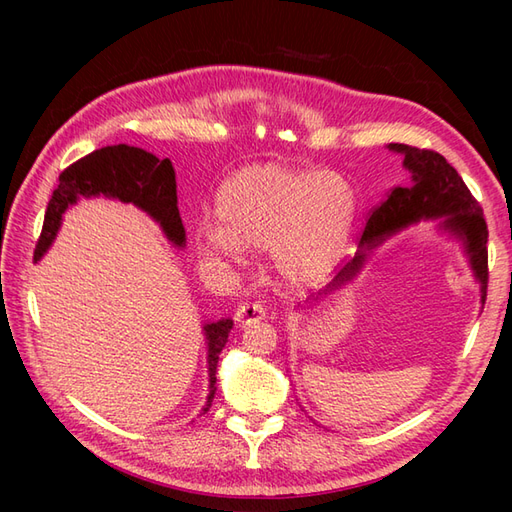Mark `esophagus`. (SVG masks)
I'll list each match as a JSON object with an SVG mask.
<instances>
[{
	"mask_svg": "<svg viewBox=\"0 0 512 512\" xmlns=\"http://www.w3.org/2000/svg\"><path fill=\"white\" fill-rule=\"evenodd\" d=\"M265 318V307L258 303H241L235 312V322L239 327H250Z\"/></svg>",
	"mask_w": 512,
	"mask_h": 512,
	"instance_id": "esophagus-1",
	"label": "esophagus"
}]
</instances>
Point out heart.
Segmentation results:
<instances>
[{"instance_id": "1", "label": "heart", "mask_w": 512, "mask_h": 512, "mask_svg": "<svg viewBox=\"0 0 512 512\" xmlns=\"http://www.w3.org/2000/svg\"><path fill=\"white\" fill-rule=\"evenodd\" d=\"M215 220L200 224L198 250L211 260H239L269 250L275 273L309 284L342 256L354 220L350 185L333 173L282 164L245 166L215 194Z\"/></svg>"}]
</instances>
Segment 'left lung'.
Listing matches in <instances>:
<instances>
[{
    "label": "left lung",
    "mask_w": 512,
    "mask_h": 512,
    "mask_svg": "<svg viewBox=\"0 0 512 512\" xmlns=\"http://www.w3.org/2000/svg\"><path fill=\"white\" fill-rule=\"evenodd\" d=\"M393 151L404 153V166L412 173V183L408 188L395 185L378 207L371 209L365 228L361 232V247L365 252L371 250L384 235L404 228L418 220L446 218L444 226L466 241V250L476 280L480 282L483 303L487 299V282H489V254H487V222L478 200L463 183L457 170L440 156L438 151L408 147L401 143L389 145ZM365 252L356 254L354 260L337 273L331 286L342 282L359 271L363 265Z\"/></svg>",
    "instance_id": "left-lung-1"
}]
</instances>
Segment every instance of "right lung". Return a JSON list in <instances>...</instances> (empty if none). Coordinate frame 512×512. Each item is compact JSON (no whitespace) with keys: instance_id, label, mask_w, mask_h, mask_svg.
<instances>
[{"instance_id":"obj_1","label":"right lung","mask_w":512,"mask_h":512,"mask_svg":"<svg viewBox=\"0 0 512 512\" xmlns=\"http://www.w3.org/2000/svg\"><path fill=\"white\" fill-rule=\"evenodd\" d=\"M111 196L119 198L121 203H134L147 211L153 220L160 222L166 237L175 245L185 243V230L181 224V215L177 207V179L173 162L168 158L160 160L147 153L145 149L130 145H111L91 151L89 156L70 164L59 175L57 188L46 205L42 232L34 250V260H40L42 254L53 243L61 215L76 203L79 196ZM232 329V320L211 322L205 327L209 342V397L203 414L211 408L215 395V371H218L220 352L228 342V333Z\"/></svg>"}]
</instances>
